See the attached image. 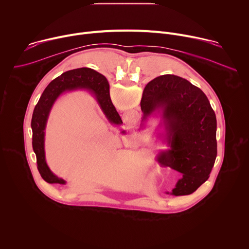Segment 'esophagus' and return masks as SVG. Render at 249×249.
Wrapping results in <instances>:
<instances>
[{
    "label": "esophagus",
    "instance_id": "obj_1",
    "mask_svg": "<svg viewBox=\"0 0 249 249\" xmlns=\"http://www.w3.org/2000/svg\"><path fill=\"white\" fill-rule=\"evenodd\" d=\"M128 144H129V146H130L131 148H135V147H137V146L139 145V140L137 139L136 136L131 135V136L129 137V139H128Z\"/></svg>",
    "mask_w": 249,
    "mask_h": 249
}]
</instances>
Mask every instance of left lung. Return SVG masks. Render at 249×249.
Segmentation results:
<instances>
[{
	"label": "left lung",
	"mask_w": 249,
	"mask_h": 249,
	"mask_svg": "<svg viewBox=\"0 0 249 249\" xmlns=\"http://www.w3.org/2000/svg\"><path fill=\"white\" fill-rule=\"evenodd\" d=\"M141 109L139 131L151 117L160 120L154 135L167 148L159 152L158 163L182 173L170 194H192L209 178L217 158V119L206 94L183 78L163 75L145 87Z\"/></svg>",
	"instance_id": "8db88e82"
}]
</instances>
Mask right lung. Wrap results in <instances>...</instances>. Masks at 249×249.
Here are the masks:
<instances>
[{"instance_id":"right-lung-1","label":"right lung","mask_w":249,"mask_h":249,"mask_svg":"<svg viewBox=\"0 0 249 249\" xmlns=\"http://www.w3.org/2000/svg\"><path fill=\"white\" fill-rule=\"evenodd\" d=\"M83 89L89 91L96 100L105 118L113 126L123 124L110 98L109 84L106 78L89 68L68 71L53 80L45 89L37 104L35 105L31 119L32 149L36 156L37 168L42 178L48 183L66 184V180L58 177L49 168L45 159V129L50 112L57 99L68 91ZM121 134H125L122 130Z\"/></svg>"}]
</instances>
